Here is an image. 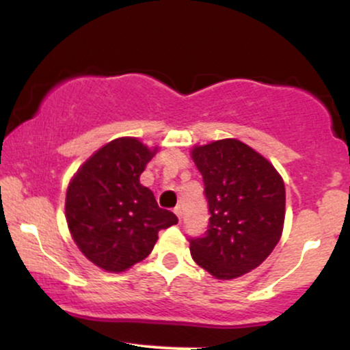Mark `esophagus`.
<instances>
[{
	"mask_svg": "<svg viewBox=\"0 0 350 350\" xmlns=\"http://www.w3.org/2000/svg\"><path fill=\"white\" fill-rule=\"evenodd\" d=\"M174 214L178 215V219L180 220L183 219V208H180V206H178V207H174Z\"/></svg>",
	"mask_w": 350,
	"mask_h": 350,
	"instance_id": "esophagus-1",
	"label": "esophagus"
}]
</instances>
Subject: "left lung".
I'll list each match as a JSON object with an SVG mask.
<instances>
[{
	"instance_id": "8db88e82",
	"label": "left lung",
	"mask_w": 350,
	"mask_h": 350,
	"mask_svg": "<svg viewBox=\"0 0 350 350\" xmlns=\"http://www.w3.org/2000/svg\"><path fill=\"white\" fill-rule=\"evenodd\" d=\"M192 159L202 174L208 226L191 237V255L219 280L242 276L265 262L284 222V184L262 154L239 139L196 146Z\"/></svg>"
}]
</instances>
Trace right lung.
Listing matches in <instances>:
<instances>
[{
    "label": "right lung",
    "mask_w": 350,
    "mask_h": 350,
    "mask_svg": "<svg viewBox=\"0 0 350 350\" xmlns=\"http://www.w3.org/2000/svg\"><path fill=\"white\" fill-rule=\"evenodd\" d=\"M136 138H118L95 152L70 180L67 226L80 252L107 271H124L150 255L158 232L178 224L139 176L151 161Z\"/></svg>",
    "instance_id": "add662e5"
}]
</instances>
